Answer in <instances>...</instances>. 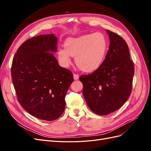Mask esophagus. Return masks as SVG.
Here are the masks:
<instances>
[{
    "label": "esophagus",
    "instance_id": "1",
    "mask_svg": "<svg viewBox=\"0 0 151 151\" xmlns=\"http://www.w3.org/2000/svg\"><path fill=\"white\" fill-rule=\"evenodd\" d=\"M79 76L77 74H74V79H75V80H77V79H79Z\"/></svg>",
    "mask_w": 151,
    "mask_h": 151
}]
</instances>
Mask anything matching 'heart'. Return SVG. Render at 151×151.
Segmentation results:
<instances>
[{
	"mask_svg": "<svg viewBox=\"0 0 151 151\" xmlns=\"http://www.w3.org/2000/svg\"><path fill=\"white\" fill-rule=\"evenodd\" d=\"M64 48H59L57 57L61 65L67 67L72 62L70 56L82 70L93 72L101 66L106 56L108 42L104 35L100 33L88 34L77 38H68Z\"/></svg>",
	"mask_w": 151,
	"mask_h": 151,
	"instance_id": "b5f03b06",
	"label": "heart"
}]
</instances>
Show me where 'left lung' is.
Wrapping results in <instances>:
<instances>
[{"label":"left lung","mask_w":151,"mask_h":151,"mask_svg":"<svg viewBox=\"0 0 151 151\" xmlns=\"http://www.w3.org/2000/svg\"><path fill=\"white\" fill-rule=\"evenodd\" d=\"M107 33L110 44L103 64L92 74L79 77L87 104L99 115L115 111L127 101L134 75L127 43L118 34L109 30Z\"/></svg>","instance_id":"left-lung-1"}]
</instances>
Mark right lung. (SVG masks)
Returning <instances> with one entry per match:
<instances>
[{
  "label": "right lung",
  "mask_w": 151,
  "mask_h": 151,
  "mask_svg": "<svg viewBox=\"0 0 151 151\" xmlns=\"http://www.w3.org/2000/svg\"><path fill=\"white\" fill-rule=\"evenodd\" d=\"M54 35H39L26 40L13 58L11 76L18 102L40 119L52 121L65 108V97L74 81L72 72L58 65Z\"/></svg>",
  "instance_id": "1"
}]
</instances>
